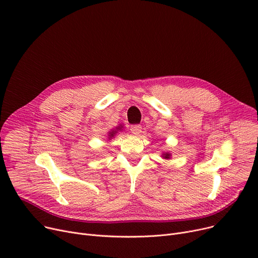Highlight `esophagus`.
<instances>
[{"label":"esophagus","instance_id":"1","mask_svg":"<svg viewBox=\"0 0 258 258\" xmlns=\"http://www.w3.org/2000/svg\"><path fill=\"white\" fill-rule=\"evenodd\" d=\"M141 126L139 124H134L131 126V132L134 134V135H139L141 133Z\"/></svg>","mask_w":258,"mask_h":258}]
</instances>
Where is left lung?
<instances>
[{
	"label": "left lung",
	"instance_id": "obj_1",
	"mask_svg": "<svg viewBox=\"0 0 258 258\" xmlns=\"http://www.w3.org/2000/svg\"><path fill=\"white\" fill-rule=\"evenodd\" d=\"M162 157H163L164 159H169L170 158V154L169 153H165V154L162 155Z\"/></svg>",
	"mask_w": 258,
	"mask_h": 258
}]
</instances>
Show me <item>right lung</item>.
I'll return each mask as SVG.
<instances>
[{
    "label": "right lung",
    "instance_id": "obj_1",
    "mask_svg": "<svg viewBox=\"0 0 258 258\" xmlns=\"http://www.w3.org/2000/svg\"><path fill=\"white\" fill-rule=\"evenodd\" d=\"M117 130H121V127H116V130L114 131H112V132H110V133H108V139H110V138H112V137H114V135L117 133Z\"/></svg>",
    "mask_w": 258,
    "mask_h": 258
}]
</instances>
